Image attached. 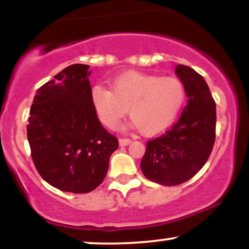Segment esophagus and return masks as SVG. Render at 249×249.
<instances>
[{
    "mask_svg": "<svg viewBox=\"0 0 249 249\" xmlns=\"http://www.w3.org/2000/svg\"><path fill=\"white\" fill-rule=\"evenodd\" d=\"M128 144H131V139H128V138L119 139V145H121V146H127Z\"/></svg>",
    "mask_w": 249,
    "mask_h": 249,
    "instance_id": "esophagus-1",
    "label": "esophagus"
}]
</instances>
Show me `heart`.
<instances>
[{
	"instance_id": "1",
	"label": "heart",
	"mask_w": 249,
	"mask_h": 249,
	"mask_svg": "<svg viewBox=\"0 0 249 249\" xmlns=\"http://www.w3.org/2000/svg\"><path fill=\"white\" fill-rule=\"evenodd\" d=\"M186 98V90L176 77H159L127 71L111 81V90L96 84L90 99L97 117L108 128L126 115L145 136H156L172 125Z\"/></svg>"
}]
</instances>
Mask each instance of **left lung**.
<instances>
[{"instance_id": "obj_1", "label": "left lung", "mask_w": 249, "mask_h": 249, "mask_svg": "<svg viewBox=\"0 0 249 249\" xmlns=\"http://www.w3.org/2000/svg\"><path fill=\"white\" fill-rule=\"evenodd\" d=\"M176 73L186 90L187 104L179 121L147 142L141 162L142 174L164 186L182 184L206 164L215 141V102L204 77L179 64Z\"/></svg>"}]
</instances>
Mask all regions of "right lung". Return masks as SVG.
I'll use <instances>...</instances> for the list:
<instances>
[{"label": "right lung", "mask_w": 249, "mask_h": 249, "mask_svg": "<svg viewBox=\"0 0 249 249\" xmlns=\"http://www.w3.org/2000/svg\"><path fill=\"white\" fill-rule=\"evenodd\" d=\"M89 65L72 64L36 91L27 125L34 164L51 186L88 193L102 184L118 139L90 99Z\"/></svg>", "instance_id": "right-lung-1"}]
</instances>
